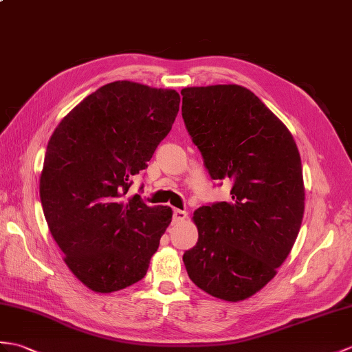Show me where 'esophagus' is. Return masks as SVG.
I'll return each mask as SVG.
<instances>
[{
    "mask_svg": "<svg viewBox=\"0 0 352 352\" xmlns=\"http://www.w3.org/2000/svg\"><path fill=\"white\" fill-rule=\"evenodd\" d=\"M186 217H187V211L178 210V208L174 210V220H175V222H179V220H184Z\"/></svg>",
    "mask_w": 352,
    "mask_h": 352,
    "instance_id": "obj_1",
    "label": "esophagus"
}]
</instances>
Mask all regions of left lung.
Here are the masks:
<instances>
[{"instance_id":"1","label":"left lung","mask_w":352,"mask_h":352,"mask_svg":"<svg viewBox=\"0 0 352 352\" xmlns=\"http://www.w3.org/2000/svg\"><path fill=\"white\" fill-rule=\"evenodd\" d=\"M187 132L231 199L193 213L198 243L183 255L190 280L226 301L252 297L276 276L305 213L301 159L287 126L240 85L182 89Z\"/></svg>"}]
</instances>
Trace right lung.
<instances>
[{"instance_id": "right-lung-1", "label": "right lung", "mask_w": 352, "mask_h": 352, "mask_svg": "<svg viewBox=\"0 0 352 352\" xmlns=\"http://www.w3.org/2000/svg\"><path fill=\"white\" fill-rule=\"evenodd\" d=\"M178 109L175 89L117 80L85 97L49 139L40 201L65 264L89 289L120 291L146 274L173 210L127 192Z\"/></svg>"}]
</instances>
